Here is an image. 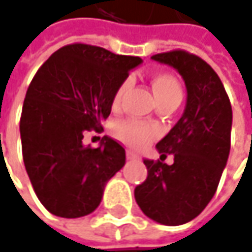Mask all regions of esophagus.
I'll use <instances>...</instances> for the list:
<instances>
[{
	"label": "esophagus",
	"instance_id": "1",
	"mask_svg": "<svg viewBox=\"0 0 252 252\" xmlns=\"http://www.w3.org/2000/svg\"><path fill=\"white\" fill-rule=\"evenodd\" d=\"M126 156H127V159H139V155L133 151H126Z\"/></svg>",
	"mask_w": 252,
	"mask_h": 252
}]
</instances>
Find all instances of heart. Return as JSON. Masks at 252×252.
Instances as JSON below:
<instances>
[{
  "label": "heart",
  "instance_id": "obj_1",
  "mask_svg": "<svg viewBox=\"0 0 252 252\" xmlns=\"http://www.w3.org/2000/svg\"><path fill=\"white\" fill-rule=\"evenodd\" d=\"M127 89V81H123L113 96V104L119 106L123 99V94ZM152 89L155 93L156 103H166V101H179L182 100V87L176 77L168 73L158 74L152 80ZM115 135L119 140H122L125 145L132 146L136 149L145 148L152 140L159 136V130L156 126L143 123L135 119H126L116 123L115 126Z\"/></svg>",
  "mask_w": 252,
  "mask_h": 252
}]
</instances>
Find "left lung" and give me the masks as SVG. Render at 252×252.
I'll return each instance as SVG.
<instances>
[{
	"label": "left lung",
	"instance_id": "1",
	"mask_svg": "<svg viewBox=\"0 0 252 252\" xmlns=\"http://www.w3.org/2000/svg\"><path fill=\"white\" fill-rule=\"evenodd\" d=\"M184 77L188 100L182 117L158 145L160 159H145L148 176L135 188L146 217L163 225H182L198 217L218 188L231 148L232 109L218 74L185 50L152 56ZM174 155V163L163 160Z\"/></svg>",
	"mask_w": 252,
	"mask_h": 252
}]
</instances>
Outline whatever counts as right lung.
<instances>
[{
	"instance_id": "right-lung-1",
	"label": "right lung",
	"mask_w": 252,
	"mask_h": 252,
	"mask_svg": "<svg viewBox=\"0 0 252 252\" xmlns=\"http://www.w3.org/2000/svg\"><path fill=\"white\" fill-rule=\"evenodd\" d=\"M140 63L74 43L53 53L32 77L20 119L23 159L37 198L53 215L92 214L106 182L125 165V148L115 139L92 148L83 135L103 129L119 86Z\"/></svg>"
}]
</instances>
